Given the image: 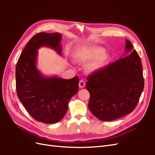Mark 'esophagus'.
<instances>
[{
    "label": "esophagus",
    "mask_w": 155,
    "mask_h": 155,
    "mask_svg": "<svg viewBox=\"0 0 155 155\" xmlns=\"http://www.w3.org/2000/svg\"><path fill=\"white\" fill-rule=\"evenodd\" d=\"M85 86V83L83 80H80L79 83V88H83Z\"/></svg>",
    "instance_id": "34e87169"
}]
</instances>
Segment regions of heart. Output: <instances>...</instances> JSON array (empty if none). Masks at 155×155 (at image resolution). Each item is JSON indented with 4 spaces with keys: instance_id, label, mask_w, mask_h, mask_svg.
<instances>
[{
    "instance_id": "obj_1",
    "label": "heart",
    "mask_w": 155,
    "mask_h": 155,
    "mask_svg": "<svg viewBox=\"0 0 155 155\" xmlns=\"http://www.w3.org/2000/svg\"><path fill=\"white\" fill-rule=\"evenodd\" d=\"M104 53V50L97 46H85L78 50L74 54V59L76 62L85 64L95 60L87 65V72L92 73L104 68L109 60V55Z\"/></svg>"
}]
</instances>
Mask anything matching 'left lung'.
<instances>
[{"label":"left lung","instance_id":"8db88e82","mask_svg":"<svg viewBox=\"0 0 155 155\" xmlns=\"http://www.w3.org/2000/svg\"><path fill=\"white\" fill-rule=\"evenodd\" d=\"M125 43V54L129 55L87 77L88 109L101 121H111L132 112L144 87L140 56L130 41Z\"/></svg>","mask_w":155,"mask_h":155}]
</instances>
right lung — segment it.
Returning <instances> with one entry per match:
<instances>
[{
    "mask_svg": "<svg viewBox=\"0 0 155 155\" xmlns=\"http://www.w3.org/2000/svg\"><path fill=\"white\" fill-rule=\"evenodd\" d=\"M61 41L59 33H38L27 43L16 66L17 96L32 118L45 124H55L63 118L69 100L79 88L78 76L45 77L37 68V50L47 46L61 55Z\"/></svg>",
    "mask_w": 155,
    "mask_h": 155,
    "instance_id": "add662e5",
    "label": "right lung"
}]
</instances>
